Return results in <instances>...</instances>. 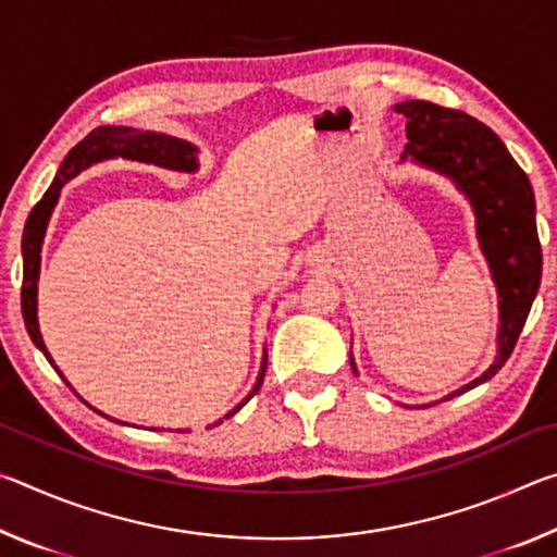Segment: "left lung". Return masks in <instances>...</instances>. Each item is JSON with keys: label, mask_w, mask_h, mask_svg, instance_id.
Here are the masks:
<instances>
[{"label": "left lung", "mask_w": 557, "mask_h": 557, "mask_svg": "<svg viewBox=\"0 0 557 557\" xmlns=\"http://www.w3.org/2000/svg\"><path fill=\"white\" fill-rule=\"evenodd\" d=\"M395 110L408 120L405 154L451 176L469 196L476 213L479 243L502 299L496 361L476 381L447 395L455 398L502 371L531 312L543 272L533 188L502 139L476 117L430 100H408ZM351 369L356 373L354 358Z\"/></svg>", "instance_id": "8db88e82"}]
</instances>
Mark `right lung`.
Masks as SVG:
<instances>
[{"instance_id": "1", "label": "right lung", "mask_w": 557, "mask_h": 557, "mask_svg": "<svg viewBox=\"0 0 557 557\" xmlns=\"http://www.w3.org/2000/svg\"><path fill=\"white\" fill-rule=\"evenodd\" d=\"M194 154H196V147L184 143V139H176L169 135H157V132H139L132 127H96L88 137H83L81 143L71 149L69 157L63 159V164L59 169V174H55L53 184L49 186V191L44 194V199L34 206L29 219H26L24 240H22V252H24L22 314H24V324H26V332H29V336H32V342L41 348L51 366H53L51 354L46 351L41 334H39V322H36V282H39L41 243H44L46 223H49V215L53 211L55 199H59V191L63 188V184L78 172H83L86 166L102 162V159H112V157L137 159V162L157 164L164 169H176V172H194L196 169ZM265 366H268V354H265V361H262L260 379L256 383V388H252V393L248 395V400L260 391L262 379H265ZM245 403H240V405H245ZM240 405L225 414V418H231V414L238 412Z\"/></svg>"}]
</instances>
